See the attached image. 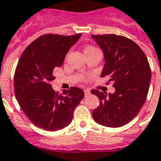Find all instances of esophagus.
<instances>
[{"label":"esophagus","mask_w":161,"mask_h":161,"mask_svg":"<svg viewBox=\"0 0 161 161\" xmlns=\"http://www.w3.org/2000/svg\"><path fill=\"white\" fill-rule=\"evenodd\" d=\"M84 92L85 96H87V95H89V94H91V92H90V90H88V89H85V90L84 91Z\"/></svg>","instance_id":"34e87169"}]
</instances>
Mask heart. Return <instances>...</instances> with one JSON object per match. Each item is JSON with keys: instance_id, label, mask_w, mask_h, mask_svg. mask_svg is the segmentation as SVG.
<instances>
[{"instance_id": "heart-1", "label": "heart", "mask_w": 161, "mask_h": 161, "mask_svg": "<svg viewBox=\"0 0 161 161\" xmlns=\"http://www.w3.org/2000/svg\"><path fill=\"white\" fill-rule=\"evenodd\" d=\"M97 49L95 47H93V46H88V47H86L85 49H84V52L85 51H88V50H92V49Z\"/></svg>"}]
</instances>
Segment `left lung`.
I'll return each mask as SVG.
<instances>
[{
	"label": "left lung",
	"mask_w": 161,
	"mask_h": 161,
	"mask_svg": "<svg viewBox=\"0 0 161 161\" xmlns=\"http://www.w3.org/2000/svg\"><path fill=\"white\" fill-rule=\"evenodd\" d=\"M103 49L105 64L101 77L113 83V94L92 90L99 98L92 112L95 122L107 127H120L132 120L147 99L151 82V68L147 56L131 39L113 34L92 35Z\"/></svg>",
	"instance_id": "left-lung-1"
}]
</instances>
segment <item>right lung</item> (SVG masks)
Returning a JSON list of instances; mask_svg holds the SVG:
<instances>
[{"mask_svg":"<svg viewBox=\"0 0 161 161\" xmlns=\"http://www.w3.org/2000/svg\"><path fill=\"white\" fill-rule=\"evenodd\" d=\"M81 34H46L32 42L22 52L14 71V89L20 107L32 123L46 131L69 125L73 112L84 96L77 87L58 94L50 82L53 69L61 67L70 47Z\"/></svg>","mask_w":161,"mask_h":161,"instance_id":"1","label":"right lung"}]
</instances>
